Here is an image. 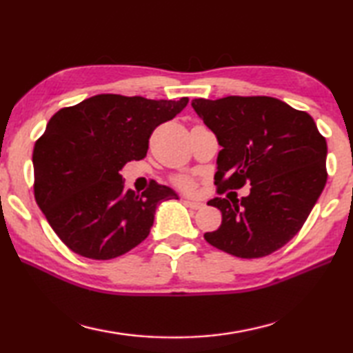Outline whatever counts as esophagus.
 Listing matches in <instances>:
<instances>
[{"label":"esophagus","mask_w":353,"mask_h":353,"mask_svg":"<svg viewBox=\"0 0 353 353\" xmlns=\"http://www.w3.org/2000/svg\"><path fill=\"white\" fill-rule=\"evenodd\" d=\"M184 205H186V206L190 208V209H194V211H196V209H201V208H203V203L194 201V200H184Z\"/></svg>","instance_id":"1"}]
</instances>
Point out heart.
I'll list each match as a JSON object with an SVG mask.
<instances>
[{
  "instance_id": "1",
  "label": "heart",
  "mask_w": 353,
  "mask_h": 353,
  "mask_svg": "<svg viewBox=\"0 0 353 353\" xmlns=\"http://www.w3.org/2000/svg\"><path fill=\"white\" fill-rule=\"evenodd\" d=\"M175 183H176L180 188H183V189H190V188H192V181H190L189 178H184V176L176 178Z\"/></svg>"
}]
</instances>
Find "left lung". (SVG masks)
Here are the masks:
<instances>
[{"label": "left lung", "mask_w": 353, "mask_h": 353, "mask_svg": "<svg viewBox=\"0 0 353 353\" xmlns=\"http://www.w3.org/2000/svg\"><path fill=\"white\" fill-rule=\"evenodd\" d=\"M192 108L221 150L215 184L220 192L250 183L240 201L221 196V225L206 232L215 248L257 259L287 245L305 223L325 186L327 142L313 117L268 96L194 99Z\"/></svg>", "instance_id": "left-lung-1"}]
</instances>
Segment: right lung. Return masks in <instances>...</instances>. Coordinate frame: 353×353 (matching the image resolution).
I'll return each instance as SVG.
<instances>
[{
    "label": "right lung",
    "mask_w": 353,
    "mask_h": 353,
    "mask_svg": "<svg viewBox=\"0 0 353 353\" xmlns=\"http://www.w3.org/2000/svg\"><path fill=\"white\" fill-rule=\"evenodd\" d=\"M189 102L99 94L55 113L35 142L34 194L55 234L79 256L108 261L144 242L159 203L180 200L152 181L125 190L119 170L147 154L154 127Z\"/></svg>",
    "instance_id": "add662e5"
}]
</instances>
